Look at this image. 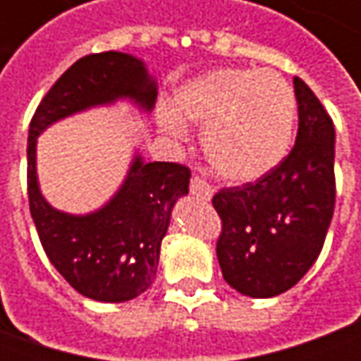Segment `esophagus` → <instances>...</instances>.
Masks as SVG:
<instances>
[{
  "label": "esophagus",
  "mask_w": 361,
  "mask_h": 361,
  "mask_svg": "<svg viewBox=\"0 0 361 361\" xmlns=\"http://www.w3.org/2000/svg\"><path fill=\"white\" fill-rule=\"evenodd\" d=\"M189 189H191V195L199 197V199H203V201H211L212 199V188L207 181L201 180V178H193Z\"/></svg>",
  "instance_id": "esophagus-1"
}]
</instances>
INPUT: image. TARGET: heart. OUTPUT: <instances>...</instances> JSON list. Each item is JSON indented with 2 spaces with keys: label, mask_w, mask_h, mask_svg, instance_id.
<instances>
[{
  "label": "heart",
  "mask_w": 361,
  "mask_h": 361,
  "mask_svg": "<svg viewBox=\"0 0 361 361\" xmlns=\"http://www.w3.org/2000/svg\"><path fill=\"white\" fill-rule=\"evenodd\" d=\"M295 96L276 71L220 67L183 82L172 110L158 114L160 131L181 141L185 126L204 127L203 150L214 172L251 183L286 158L295 127Z\"/></svg>",
  "instance_id": "b5f03b06"
}]
</instances>
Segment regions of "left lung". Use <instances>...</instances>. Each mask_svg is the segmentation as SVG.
<instances>
[{"label": "left lung", "mask_w": 361, "mask_h": 361, "mask_svg": "<svg viewBox=\"0 0 361 361\" xmlns=\"http://www.w3.org/2000/svg\"><path fill=\"white\" fill-rule=\"evenodd\" d=\"M298 137L279 168L255 183L219 191L216 243L222 276L240 294L272 298L310 271L325 243L334 211V126L294 77Z\"/></svg>", "instance_id": "obj_1"}]
</instances>
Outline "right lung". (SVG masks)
Masks as SVG:
<instances>
[{
	"label": "right lung",
	"instance_id": "right-lung-1",
	"mask_svg": "<svg viewBox=\"0 0 361 361\" xmlns=\"http://www.w3.org/2000/svg\"><path fill=\"white\" fill-rule=\"evenodd\" d=\"M157 79L123 51L75 61L44 96L28 127V203L50 263L79 294L106 303L129 302L152 284L172 211L189 193V172L173 162H145L135 150L118 191L96 211H59L42 195L36 172L38 137L75 114L129 102L141 114L157 104Z\"/></svg>",
	"mask_w": 361,
	"mask_h": 361
}]
</instances>
